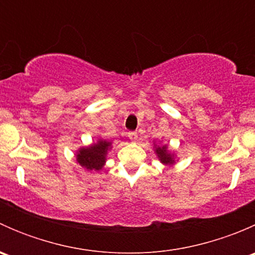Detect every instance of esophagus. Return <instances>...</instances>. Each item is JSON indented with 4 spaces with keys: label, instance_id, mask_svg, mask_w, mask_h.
<instances>
[{
    "label": "esophagus",
    "instance_id": "obj_1",
    "mask_svg": "<svg viewBox=\"0 0 255 255\" xmlns=\"http://www.w3.org/2000/svg\"><path fill=\"white\" fill-rule=\"evenodd\" d=\"M128 138H129L132 142H137L138 133L137 132H129V133H128Z\"/></svg>",
    "mask_w": 255,
    "mask_h": 255
}]
</instances>
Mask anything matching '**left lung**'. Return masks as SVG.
Returning a JSON list of instances; mask_svg holds the SVG:
<instances>
[{"label":"left lung","mask_w":255,"mask_h":255,"mask_svg":"<svg viewBox=\"0 0 255 255\" xmlns=\"http://www.w3.org/2000/svg\"><path fill=\"white\" fill-rule=\"evenodd\" d=\"M153 149L154 153H155L156 158L160 161L163 165L165 166H173L175 165L176 161H179L176 154L173 150L169 149V146L166 144H163L161 142H153Z\"/></svg>","instance_id":"8db88e82"}]
</instances>
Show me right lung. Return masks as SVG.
<instances>
[{"instance_id":"1","label":"right lung","mask_w":255,"mask_h":255,"mask_svg":"<svg viewBox=\"0 0 255 255\" xmlns=\"http://www.w3.org/2000/svg\"><path fill=\"white\" fill-rule=\"evenodd\" d=\"M112 149V142L99 137L86 146H80L75 151L76 163L86 171H100L106 165L107 155Z\"/></svg>"}]
</instances>
